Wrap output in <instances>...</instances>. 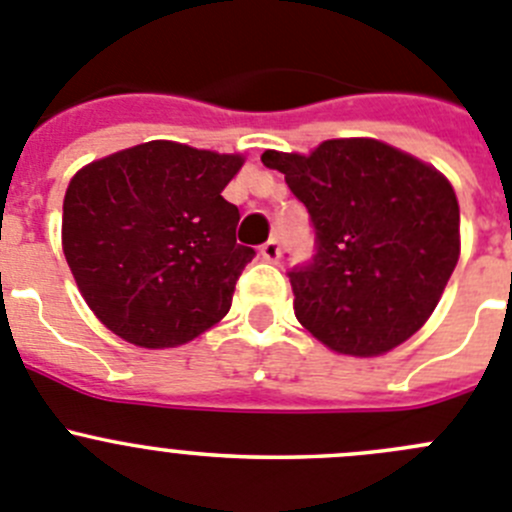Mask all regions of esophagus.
Here are the masks:
<instances>
[{"label":"esophagus","instance_id":"1","mask_svg":"<svg viewBox=\"0 0 512 512\" xmlns=\"http://www.w3.org/2000/svg\"><path fill=\"white\" fill-rule=\"evenodd\" d=\"M260 257L265 262H278L280 260V242H278V239H267L265 245L260 247Z\"/></svg>","mask_w":512,"mask_h":512}]
</instances>
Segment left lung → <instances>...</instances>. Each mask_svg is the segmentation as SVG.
Instances as JSON below:
<instances>
[{
    "label": "left lung",
    "instance_id": "left-lung-1",
    "mask_svg": "<svg viewBox=\"0 0 512 512\" xmlns=\"http://www.w3.org/2000/svg\"><path fill=\"white\" fill-rule=\"evenodd\" d=\"M313 227L290 267L296 319L334 352L372 357L416 334L459 260V204L439 170L377 140H326L311 155L265 150Z\"/></svg>",
    "mask_w": 512,
    "mask_h": 512
}]
</instances>
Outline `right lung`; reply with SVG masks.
Listing matches in <instances>:
<instances>
[{"mask_svg": "<svg viewBox=\"0 0 512 512\" xmlns=\"http://www.w3.org/2000/svg\"><path fill=\"white\" fill-rule=\"evenodd\" d=\"M239 155L153 140L86 165L63 199V252L101 324L147 349L224 319L255 250L222 196Z\"/></svg>", "mask_w": 512, "mask_h": 512, "instance_id": "add662e5", "label": "right lung"}]
</instances>
